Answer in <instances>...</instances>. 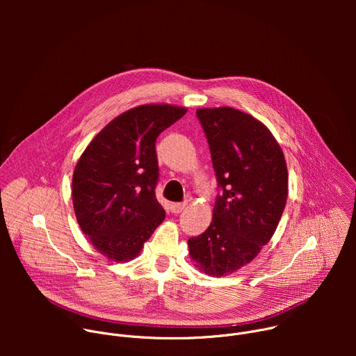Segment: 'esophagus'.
<instances>
[{"mask_svg": "<svg viewBox=\"0 0 356 356\" xmlns=\"http://www.w3.org/2000/svg\"><path fill=\"white\" fill-rule=\"evenodd\" d=\"M186 202H172L170 204V211L173 213V214H180L184 209H186Z\"/></svg>", "mask_w": 356, "mask_h": 356, "instance_id": "34e87169", "label": "esophagus"}]
</instances>
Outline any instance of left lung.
Returning <instances> with one entry per match:
<instances>
[{"mask_svg":"<svg viewBox=\"0 0 356 356\" xmlns=\"http://www.w3.org/2000/svg\"><path fill=\"white\" fill-rule=\"evenodd\" d=\"M220 193L213 221L188 239L195 266L210 276L236 272L275 234L287 200V166L272 132L229 107L198 108Z\"/></svg>","mask_w":356,"mask_h":356,"instance_id":"8db88e82","label":"left lung"}]
</instances>
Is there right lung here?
I'll use <instances>...</instances> for the list:
<instances>
[{
  "mask_svg": "<svg viewBox=\"0 0 356 356\" xmlns=\"http://www.w3.org/2000/svg\"><path fill=\"white\" fill-rule=\"evenodd\" d=\"M187 110L169 104L135 107L101 129L73 173L77 222L92 246L115 262L139 255L166 213L155 195V142Z\"/></svg>",
  "mask_w": 356,
  "mask_h": 356,
  "instance_id": "obj_1",
  "label": "right lung"
}]
</instances>
